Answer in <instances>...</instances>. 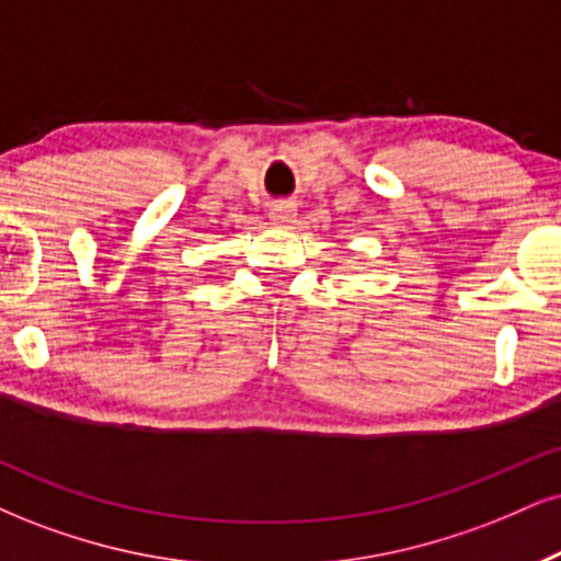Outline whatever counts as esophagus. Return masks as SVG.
<instances>
[{
	"mask_svg": "<svg viewBox=\"0 0 561 561\" xmlns=\"http://www.w3.org/2000/svg\"><path fill=\"white\" fill-rule=\"evenodd\" d=\"M296 218V205L291 203H278V205H270V220L278 226H288L294 224Z\"/></svg>",
	"mask_w": 561,
	"mask_h": 561,
	"instance_id": "obj_1",
	"label": "esophagus"
}]
</instances>
